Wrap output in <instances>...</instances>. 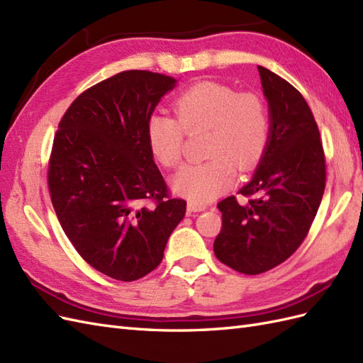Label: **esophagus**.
Wrapping results in <instances>:
<instances>
[{"label": "esophagus", "instance_id": "34e87169", "mask_svg": "<svg viewBox=\"0 0 363 363\" xmlns=\"http://www.w3.org/2000/svg\"><path fill=\"white\" fill-rule=\"evenodd\" d=\"M207 207L203 206V203H196V202H189L187 203V213L191 215V213H196V211H203Z\"/></svg>", "mask_w": 363, "mask_h": 363}]
</instances>
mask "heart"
<instances>
[{"label": "heart", "instance_id": "heart-1", "mask_svg": "<svg viewBox=\"0 0 363 363\" xmlns=\"http://www.w3.org/2000/svg\"><path fill=\"white\" fill-rule=\"evenodd\" d=\"M170 115L155 113L147 121V143L165 167L182 161L185 133L208 128L207 153L211 160L187 165L174 176L176 193L191 202L215 199L236 181L238 169H250L264 156L270 139V118L264 101L253 93L213 81L190 86L174 99Z\"/></svg>", "mask_w": 363, "mask_h": 363}]
</instances>
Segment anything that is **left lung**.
<instances>
[{
  "label": "left lung",
  "instance_id": "1",
  "mask_svg": "<svg viewBox=\"0 0 363 363\" xmlns=\"http://www.w3.org/2000/svg\"><path fill=\"white\" fill-rule=\"evenodd\" d=\"M270 107V139L253 179L218 203L222 228L215 255L244 274L282 264L303 242L319 210L327 181L320 133L299 90L257 66Z\"/></svg>",
  "mask_w": 363,
  "mask_h": 363
}]
</instances>
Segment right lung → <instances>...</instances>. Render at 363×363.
Masks as SVG:
<instances>
[{"label": "right lung", "mask_w": 363, "mask_h": 363, "mask_svg": "<svg viewBox=\"0 0 363 363\" xmlns=\"http://www.w3.org/2000/svg\"><path fill=\"white\" fill-rule=\"evenodd\" d=\"M174 84L161 73L121 72L82 91L53 139L48 182L60 224L79 256L116 281L153 272L185 215L187 202L170 198L145 135Z\"/></svg>", "instance_id": "1"}]
</instances>
